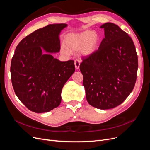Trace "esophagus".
I'll list each match as a JSON object with an SVG mask.
<instances>
[{"mask_svg":"<svg viewBox=\"0 0 150 150\" xmlns=\"http://www.w3.org/2000/svg\"><path fill=\"white\" fill-rule=\"evenodd\" d=\"M80 60L79 59H76L74 61V65H75V67L76 69H78L79 68V66H80Z\"/></svg>","mask_w":150,"mask_h":150,"instance_id":"obj_1","label":"esophagus"}]
</instances>
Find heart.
<instances>
[{
    "label": "heart",
    "instance_id": "1",
    "mask_svg": "<svg viewBox=\"0 0 150 150\" xmlns=\"http://www.w3.org/2000/svg\"><path fill=\"white\" fill-rule=\"evenodd\" d=\"M99 40V36L96 32L91 30L77 34H69L66 36L65 46H62L61 51L63 54H68L69 51L79 50L83 56H90L98 49Z\"/></svg>",
    "mask_w": 150,
    "mask_h": 150
}]
</instances>
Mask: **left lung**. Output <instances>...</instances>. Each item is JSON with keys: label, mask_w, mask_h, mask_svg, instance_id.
<instances>
[{"label": "left lung", "mask_w": 150, "mask_h": 150, "mask_svg": "<svg viewBox=\"0 0 150 150\" xmlns=\"http://www.w3.org/2000/svg\"><path fill=\"white\" fill-rule=\"evenodd\" d=\"M100 28L105 38L96 52L82 58L79 68L88 103L108 110L121 104L133 91L138 61L133 40L126 32L111 22Z\"/></svg>", "instance_id": "1"}]
</instances>
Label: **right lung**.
Here are the masks:
<instances>
[{"mask_svg":"<svg viewBox=\"0 0 150 150\" xmlns=\"http://www.w3.org/2000/svg\"><path fill=\"white\" fill-rule=\"evenodd\" d=\"M66 24L35 30L16 47L11 66L12 84L19 100L31 111L49 112L59 106L61 91L75 71L74 61H60L50 53L60 51L61 31Z\"/></svg>","mask_w":150,"mask_h":150,"instance_id":"add662e5","label":"right lung"}]
</instances>
